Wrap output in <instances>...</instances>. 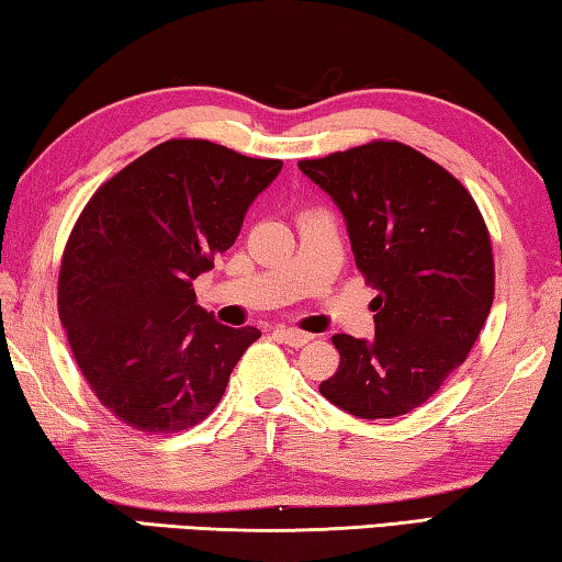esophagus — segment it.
I'll return each mask as SVG.
<instances>
[{
  "label": "esophagus",
  "mask_w": 562,
  "mask_h": 562,
  "mask_svg": "<svg viewBox=\"0 0 562 562\" xmlns=\"http://www.w3.org/2000/svg\"><path fill=\"white\" fill-rule=\"evenodd\" d=\"M276 338H279L281 344L291 346V348H301V346H306L314 336H311V334H303V330H299V328H286V326H281V328H276Z\"/></svg>",
  "instance_id": "1"
}]
</instances>
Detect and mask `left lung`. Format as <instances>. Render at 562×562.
<instances>
[{
    "mask_svg": "<svg viewBox=\"0 0 562 562\" xmlns=\"http://www.w3.org/2000/svg\"><path fill=\"white\" fill-rule=\"evenodd\" d=\"M299 169L344 214L358 271L379 291L375 336H334L321 395L358 418L418 408L465 361L493 306L491 236L473 196L428 156L373 142Z\"/></svg>",
    "mask_w": 562,
    "mask_h": 562,
    "instance_id": "8db88e82",
    "label": "left lung"
}]
</instances>
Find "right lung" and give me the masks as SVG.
<instances>
[{"label":"right lung","instance_id":"1","mask_svg":"<svg viewBox=\"0 0 562 562\" xmlns=\"http://www.w3.org/2000/svg\"><path fill=\"white\" fill-rule=\"evenodd\" d=\"M283 161L171 139L109 179L74 226L59 318L101 406L144 434L204 420L259 328L218 324L194 279L232 248Z\"/></svg>","mask_w":562,"mask_h":562}]
</instances>
